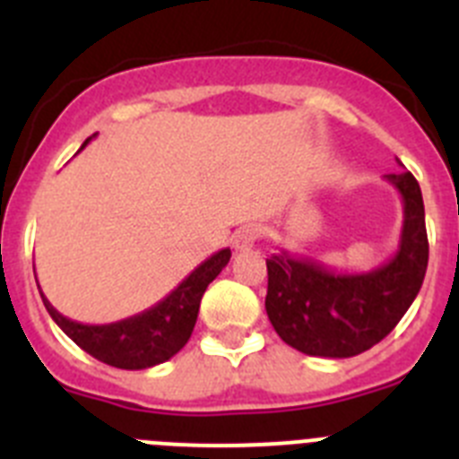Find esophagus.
I'll use <instances>...</instances> for the list:
<instances>
[{
    "label": "esophagus",
    "mask_w": 459,
    "mask_h": 459,
    "mask_svg": "<svg viewBox=\"0 0 459 459\" xmlns=\"http://www.w3.org/2000/svg\"><path fill=\"white\" fill-rule=\"evenodd\" d=\"M262 237V230L257 225H248V227H241L232 238V248L237 253H243V250H250L257 243V238Z\"/></svg>",
    "instance_id": "1"
}]
</instances>
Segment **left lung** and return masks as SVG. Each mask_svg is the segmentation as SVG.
<instances>
[{
    "label": "left lung",
    "instance_id": "obj_1",
    "mask_svg": "<svg viewBox=\"0 0 459 459\" xmlns=\"http://www.w3.org/2000/svg\"><path fill=\"white\" fill-rule=\"evenodd\" d=\"M403 197L404 221L386 264L340 273L285 248L266 259V315L275 333L307 356L350 359L391 333L413 303L428 269V232L419 181L411 172L386 174Z\"/></svg>",
    "mask_w": 459,
    "mask_h": 459
}]
</instances>
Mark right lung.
I'll return each mask as SVG.
<instances>
[{"label": "right lung", "mask_w": 459, "mask_h": 459, "mask_svg": "<svg viewBox=\"0 0 459 459\" xmlns=\"http://www.w3.org/2000/svg\"><path fill=\"white\" fill-rule=\"evenodd\" d=\"M91 137H87L80 149L87 147ZM230 257H232L230 248L218 250L209 259H204L188 278L181 280L179 287L169 291L163 301L121 322H73L55 310L43 291H40V299L56 326L93 359L112 368H121V370H147L172 359L188 342L195 322H197L202 296L211 280L225 269Z\"/></svg>", "instance_id": "obj_1"}]
</instances>
